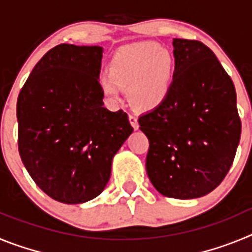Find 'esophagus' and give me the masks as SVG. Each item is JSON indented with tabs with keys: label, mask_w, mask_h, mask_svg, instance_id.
Returning a JSON list of instances; mask_svg holds the SVG:
<instances>
[{
	"label": "esophagus",
	"mask_w": 252,
	"mask_h": 252,
	"mask_svg": "<svg viewBox=\"0 0 252 252\" xmlns=\"http://www.w3.org/2000/svg\"><path fill=\"white\" fill-rule=\"evenodd\" d=\"M128 119H130V122H131V125H132V127L135 128V130H137V128H139V122H137V117H136V116L131 113Z\"/></svg>",
	"instance_id": "1"
}]
</instances>
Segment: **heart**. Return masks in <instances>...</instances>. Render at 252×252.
<instances>
[{
  "label": "heart",
  "mask_w": 252,
  "mask_h": 252,
  "mask_svg": "<svg viewBox=\"0 0 252 252\" xmlns=\"http://www.w3.org/2000/svg\"><path fill=\"white\" fill-rule=\"evenodd\" d=\"M175 73V57L155 43H137L115 51L108 72L98 78L102 93L117 101L122 88L140 110H153L165 101Z\"/></svg>",
  "instance_id": "1"
}]
</instances>
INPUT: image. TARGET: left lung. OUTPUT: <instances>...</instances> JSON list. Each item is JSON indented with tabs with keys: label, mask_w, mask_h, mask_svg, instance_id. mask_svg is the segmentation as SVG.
<instances>
[{
	"label": "left lung",
	"mask_w": 252,
	"mask_h": 252,
	"mask_svg": "<svg viewBox=\"0 0 252 252\" xmlns=\"http://www.w3.org/2000/svg\"><path fill=\"white\" fill-rule=\"evenodd\" d=\"M175 73L168 97L139 117L149 139L146 171L160 194L193 199L224 179L241 136L232 79L208 46L173 40Z\"/></svg>",
	"instance_id": "obj_1"
}]
</instances>
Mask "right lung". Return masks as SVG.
I'll use <instances>...</instances> for the list:
<instances>
[{
    "mask_svg": "<svg viewBox=\"0 0 252 252\" xmlns=\"http://www.w3.org/2000/svg\"><path fill=\"white\" fill-rule=\"evenodd\" d=\"M101 46L60 44L34 66L17 98L19 153L36 186L66 204L102 193L115 154L133 131L103 107Z\"/></svg>",
    "mask_w": 252,
    "mask_h": 252,
    "instance_id": "obj_1",
    "label": "right lung"
}]
</instances>
